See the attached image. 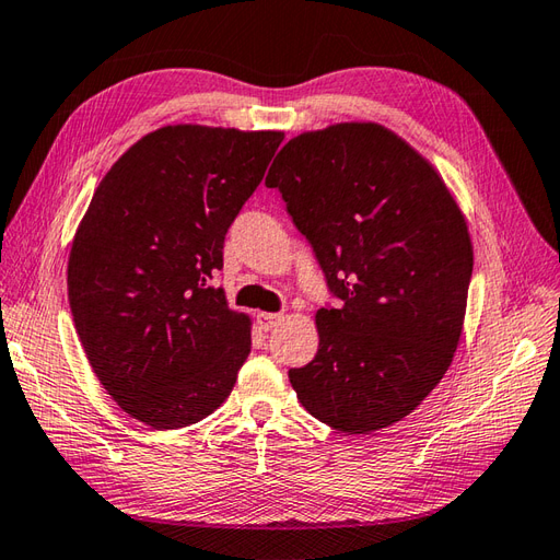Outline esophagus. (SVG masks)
Returning <instances> with one entry per match:
<instances>
[{
  "label": "esophagus",
  "instance_id": "34e87169",
  "mask_svg": "<svg viewBox=\"0 0 560 560\" xmlns=\"http://www.w3.org/2000/svg\"><path fill=\"white\" fill-rule=\"evenodd\" d=\"M279 322H281V315H277V312H259V315H257V324H259V329H262V331L275 329Z\"/></svg>",
  "mask_w": 560,
  "mask_h": 560
}]
</instances>
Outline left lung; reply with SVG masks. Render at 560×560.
Returning <instances> with one entry per match:
<instances>
[{
	"label": "left lung",
	"instance_id": "left-lung-1",
	"mask_svg": "<svg viewBox=\"0 0 560 560\" xmlns=\"http://www.w3.org/2000/svg\"><path fill=\"white\" fill-rule=\"evenodd\" d=\"M265 184L336 298L317 310V355L289 370L298 400L348 434L402 420L451 365L472 279L444 180L386 128L339 124L285 142Z\"/></svg>",
	"mask_w": 560,
	"mask_h": 560
}]
</instances>
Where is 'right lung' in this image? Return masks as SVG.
Instances as JSON below:
<instances>
[{"label":"right lung","mask_w":560,"mask_h":560,"mask_svg":"<svg viewBox=\"0 0 560 560\" xmlns=\"http://www.w3.org/2000/svg\"><path fill=\"white\" fill-rule=\"evenodd\" d=\"M281 140L166 126L97 186L69 257V305L90 368L131 418L178 429L229 398L250 319L229 310L214 277Z\"/></svg>","instance_id":"add662e5"}]
</instances>
